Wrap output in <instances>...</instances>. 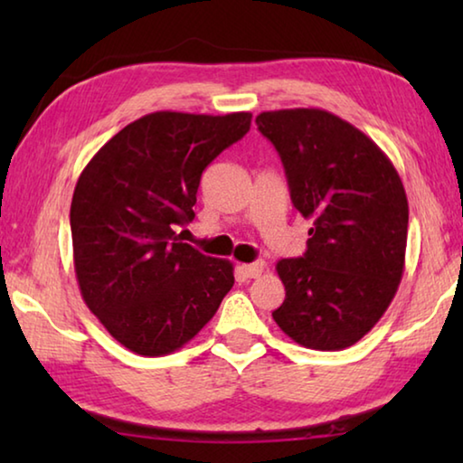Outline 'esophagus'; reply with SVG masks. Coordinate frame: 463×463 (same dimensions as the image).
Instances as JSON below:
<instances>
[{
  "mask_svg": "<svg viewBox=\"0 0 463 463\" xmlns=\"http://www.w3.org/2000/svg\"><path fill=\"white\" fill-rule=\"evenodd\" d=\"M241 273L245 278H260L261 273H263V269H265V263L263 261H255V263H245V265H241Z\"/></svg>",
  "mask_w": 463,
  "mask_h": 463,
  "instance_id": "34e87169",
  "label": "esophagus"
}]
</instances>
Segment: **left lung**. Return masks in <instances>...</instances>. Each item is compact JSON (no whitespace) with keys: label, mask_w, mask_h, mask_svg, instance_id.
Segmentation results:
<instances>
[{"label":"left lung","mask_w":463,"mask_h":463,"mask_svg":"<svg viewBox=\"0 0 463 463\" xmlns=\"http://www.w3.org/2000/svg\"><path fill=\"white\" fill-rule=\"evenodd\" d=\"M255 122L281 156L294 208L312 221L304 257L276 265L286 298L271 317L308 349L351 347L388 310L402 279V179L370 137L326 109H276Z\"/></svg>","instance_id":"1"}]
</instances>
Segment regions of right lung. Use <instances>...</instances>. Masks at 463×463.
<instances>
[{"mask_svg": "<svg viewBox=\"0 0 463 463\" xmlns=\"http://www.w3.org/2000/svg\"><path fill=\"white\" fill-rule=\"evenodd\" d=\"M249 127L250 112L146 114L109 138L77 179V284L88 308L132 354L182 349L232 288V263L200 253L175 229L194 221L202 171Z\"/></svg>", "mask_w": 463, "mask_h": 463, "instance_id": "add662e5", "label": "right lung"}]
</instances>
